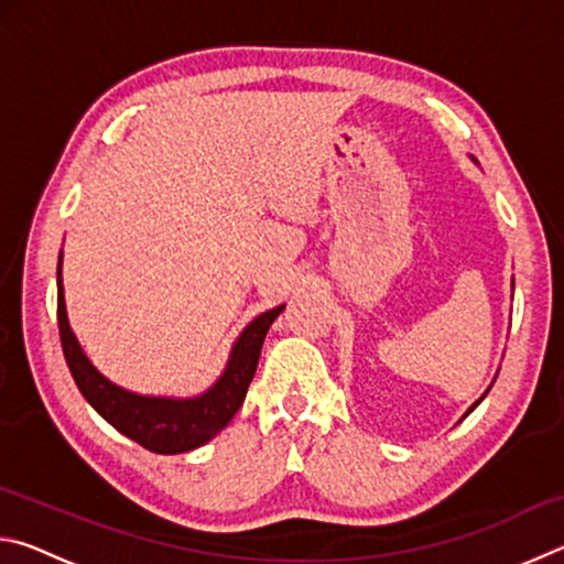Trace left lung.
Segmentation results:
<instances>
[{
  "label": "left lung",
  "instance_id": "obj_1",
  "mask_svg": "<svg viewBox=\"0 0 564 564\" xmlns=\"http://www.w3.org/2000/svg\"><path fill=\"white\" fill-rule=\"evenodd\" d=\"M473 161H475V159H473ZM512 289H514V281H512ZM495 378H498V376H495ZM492 383H495V380H492ZM490 388H492V386H490ZM490 388H488V390H485V393H482V395H480V400H475V403H473V405H470V408H467V413H465V415H470V413H473V410H475V408H477V405H480V403H482V398H485V395H488V393H490ZM465 415H463V417H465ZM463 417H460V420H463Z\"/></svg>",
  "mask_w": 564,
  "mask_h": 564
}]
</instances>
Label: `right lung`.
<instances>
[{
	"label": "right lung",
	"mask_w": 564,
	"mask_h": 564,
	"mask_svg": "<svg viewBox=\"0 0 564 564\" xmlns=\"http://www.w3.org/2000/svg\"><path fill=\"white\" fill-rule=\"evenodd\" d=\"M283 308L285 305H275V308L261 313V316L248 323L231 346V356H228L224 373L204 393L191 398L141 395L111 383L87 358V352H84L82 343L76 340L69 326V316H66L62 251L59 263H56V321H59L66 366L72 370L76 388L82 390L87 403L109 425L117 427L121 435L131 437L133 443L144 445L147 451L159 455L196 451L231 423L236 410L243 403L256 368H259L265 333L273 326V321L281 316Z\"/></svg>",
	"instance_id": "obj_1"
}]
</instances>
